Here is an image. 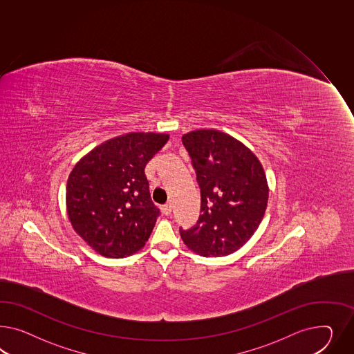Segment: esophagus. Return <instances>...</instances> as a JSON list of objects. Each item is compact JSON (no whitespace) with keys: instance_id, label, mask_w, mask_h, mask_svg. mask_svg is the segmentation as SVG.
<instances>
[{"instance_id":"34e87169","label":"esophagus","mask_w":354,"mask_h":354,"mask_svg":"<svg viewBox=\"0 0 354 354\" xmlns=\"http://www.w3.org/2000/svg\"><path fill=\"white\" fill-rule=\"evenodd\" d=\"M162 211L165 212V215H170L172 211V203L171 202H167L166 205H163Z\"/></svg>"}]
</instances>
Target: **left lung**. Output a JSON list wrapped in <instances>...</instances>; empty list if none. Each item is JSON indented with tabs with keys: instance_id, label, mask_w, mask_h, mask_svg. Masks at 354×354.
Returning <instances> with one entry per match:
<instances>
[{
	"instance_id": "1",
	"label": "left lung",
	"mask_w": 354,
	"mask_h": 354,
	"mask_svg": "<svg viewBox=\"0 0 354 354\" xmlns=\"http://www.w3.org/2000/svg\"><path fill=\"white\" fill-rule=\"evenodd\" d=\"M201 189V215L180 236L206 258L230 255L258 230L268 203L266 172L257 156L230 135L196 130L183 135Z\"/></svg>"
}]
</instances>
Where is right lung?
Masks as SVG:
<instances>
[{"label":"right lung","instance_id":"1","mask_svg":"<svg viewBox=\"0 0 354 354\" xmlns=\"http://www.w3.org/2000/svg\"><path fill=\"white\" fill-rule=\"evenodd\" d=\"M167 134L130 133L97 145L77 162L67 182V211L77 234L106 258L143 248L160 209L153 203L145 165Z\"/></svg>","mask_w":354,"mask_h":354}]
</instances>
